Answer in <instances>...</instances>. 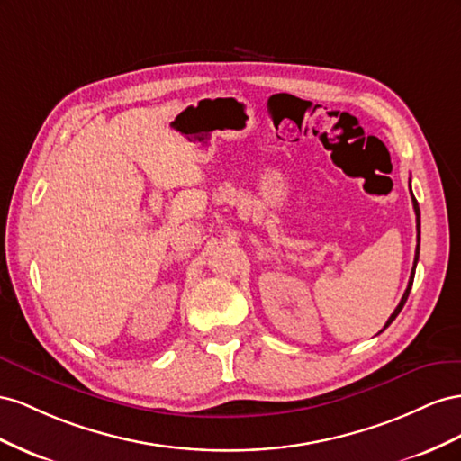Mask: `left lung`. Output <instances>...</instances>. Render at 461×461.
<instances>
[{
  "label": "left lung",
  "mask_w": 461,
  "mask_h": 461,
  "mask_svg": "<svg viewBox=\"0 0 461 461\" xmlns=\"http://www.w3.org/2000/svg\"><path fill=\"white\" fill-rule=\"evenodd\" d=\"M411 201H413V210H415V218H417V249H415V262H413V268H411V276H410V282H407V287H405V294H403V297H402V301L398 303V307L393 309V312L390 314V319L386 321V324H384V328L383 330H386V328L393 322V319L398 317L400 314V311L403 309V305H405V301H407V297H410V292H411V285H413V278H415V267H417V260H419V243H420V212H419V204H417V201H415V196H413V193H411ZM380 330V332H383Z\"/></svg>",
  "instance_id": "obj_1"
}]
</instances>
